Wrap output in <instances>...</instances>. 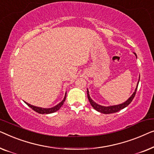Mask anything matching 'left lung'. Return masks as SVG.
Segmentation results:
<instances>
[{"mask_svg": "<svg viewBox=\"0 0 154 154\" xmlns=\"http://www.w3.org/2000/svg\"><path fill=\"white\" fill-rule=\"evenodd\" d=\"M136 56V57H137V55H136L135 53H134ZM139 82H140V78H139V80H138V82H137V87H136L135 91L133 94V95L130 97V98L127 100L126 101L124 102L123 103H121L120 105H112V106H108V107H105V106H102V105H100L98 104H97L95 103V102L91 98V97L89 96V92H88V91L87 89V96H88V100H89L91 105L96 110V111H98L99 112H101V113L103 114H112V113H115V112H117L119 111H120L121 109H123V108L126 107L128 105H129L130 103H131L132 101H133V100L134 98V97H135V94H136V91H137V86H138V84H139Z\"/></svg>", "mask_w": 154, "mask_h": 154, "instance_id": "obj_1", "label": "left lung"}]
</instances>
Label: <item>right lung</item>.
Segmentation results:
<instances>
[{"label":"right lung","mask_w":154,"mask_h":154,"mask_svg":"<svg viewBox=\"0 0 154 154\" xmlns=\"http://www.w3.org/2000/svg\"><path fill=\"white\" fill-rule=\"evenodd\" d=\"M66 95H65V97L63 100L60 102L58 104V105H56V106L53 107H51V108H42V107H35V106H33L32 105H30V104L26 103H25L26 104V105L29 106L32 109H33L35 112H38L39 114H51V113H54V112H55L56 111H58V109H60V107H61V106L63 105L65 100H66Z\"/></svg>","instance_id":"1"}]
</instances>
